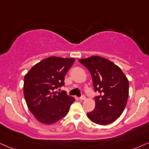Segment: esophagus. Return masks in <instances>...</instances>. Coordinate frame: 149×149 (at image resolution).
I'll list each match as a JSON object with an SVG mask.
<instances>
[{
    "mask_svg": "<svg viewBox=\"0 0 149 149\" xmlns=\"http://www.w3.org/2000/svg\"><path fill=\"white\" fill-rule=\"evenodd\" d=\"M85 99H86V97H85V95H83L80 97V100H84Z\"/></svg>",
    "mask_w": 149,
    "mask_h": 149,
    "instance_id": "obj_1",
    "label": "esophagus"
}]
</instances>
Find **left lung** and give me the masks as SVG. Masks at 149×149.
<instances>
[{"label":"left lung","instance_id":"left-lung-1","mask_svg":"<svg viewBox=\"0 0 149 149\" xmlns=\"http://www.w3.org/2000/svg\"><path fill=\"white\" fill-rule=\"evenodd\" d=\"M90 71L95 92V108L87 116L95 123L106 125L120 117L129 96V81L119 67L108 59L92 56L79 60Z\"/></svg>","mask_w":149,"mask_h":149}]
</instances>
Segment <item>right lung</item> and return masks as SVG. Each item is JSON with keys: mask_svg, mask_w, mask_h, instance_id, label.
Wrapping results in <instances>:
<instances>
[{"mask_svg": "<svg viewBox=\"0 0 149 149\" xmlns=\"http://www.w3.org/2000/svg\"><path fill=\"white\" fill-rule=\"evenodd\" d=\"M74 61L73 58L50 56L35 65L25 75L24 95L29 110L39 122L53 124L69 112L75 99L64 91H54L64 86L65 75Z\"/></svg>", "mask_w": 149, "mask_h": 149, "instance_id": "right-lung-1", "label": "right lung"}]
</instances>
